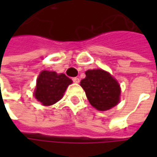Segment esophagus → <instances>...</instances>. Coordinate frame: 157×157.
Returning a JSON list of instances; mask_svg holds the SVG:
<instances>
[{
	"label": "esophagus",
	"mask_w": 157,
	"mask_h": 157,
	"mask_svg": "<svg viewBox=\"0 0 157 157\" xmlns=\"http://www.w3.org/2000/svg\"><path fill=\"white\" fill-rule=\"evenodd\" d=\"M72 81L76 83V84H78L79 83V78H72Z\"/></svg>",
	"instance_id": "34e87169"
}]
</instances>
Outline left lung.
<instances>
[{"label": "left lung", "instance_id": "8db88e82", "mask_svg": "<svg viewBox=\"0 0 157 157\" xmlns=\"http://www.w3.org/2000/svg\"><path fill=\"white\" fill-rule=\"evenodd\" d=\"M90 104L100 111H106L120 101L121 87L118 81L104 70H88L80 81Z\"/></svg>", "mask_w": 157, "mask_h": 157}]
</instances>
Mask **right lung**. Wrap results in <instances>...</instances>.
<instances>
[{"label": "right lung", "instance_id": "add662e5", "mask_svg": "<svg viewBox=\"0 0 157 157\" xmlns=\"http://www.w3.org/2000/svg\"><path fill=\"white\" fill-rule=\"evenodd\" d=\"M72 80L63 73L43 71L36 79L34 96L44 105H52L60 100Z\"/></svg>", "mask_w": 157, "mask_h": 157}]
</instances>
